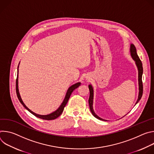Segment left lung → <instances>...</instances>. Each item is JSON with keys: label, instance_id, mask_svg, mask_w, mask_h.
<instances>
[{"label": "left lung", "instance_id": "1", "mask_svg": "<svg viewBox=\"0 0 154 154\" xmlns=\"http://www.w3.org/2000/svg\"><path fill=\"white\" fill-rule=\"evenodd\" d=\"M130 53H131V55L133 59L135 61L136 64L138 67V82H139V95H138V99L137 100V102L136 103H137L138 102V101L141 99L142 96H143V82H142V75H143V64L142 62L141 61V60L140 59L139 57L137 55V49L135 47V46L134 45H131L130 46ZM89 90H90V97H89V100H88V102H89V105H90V110L93 114V115L100 119V120H102L103 121V119L99 118L97 115H96V113H94V110H93V87L91 85H89Z\"/></svg>", "mask_w": 154, "mask_h": 154}]
</instances>
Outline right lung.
I'll list each match as a JSON object with an SVG mask.
<instances>
[{
  "label": "right lung",
  "instance_id": "obj_1",
  "mask_svg": "<svg viewBox=\"0 0 154 154\" xmlns=\"http://www.w3.org/2000/svg\"><path fill=\"white\" fill-rule=\"evenodd\" d=\"M17 77H18V69H17V79H16V94H17V98H18L19 100L22 103V105H23L27 109L29 112H30L34 116L39 118L42 119H45V120H52V119H55L57 118L58 117H59L61 115V113H63L64 108L66 106V103H68V102L69 100V97L71 96V94H72V91L80 85V83L79 82V83H77L72 85L71 86H70L69 88V89L68 90V91L66 93V95L65 98H64L63 103H61L60 106L57 109L55 112H53V113H51L49 115H39L36 114L34 112H32L30 109H29L26 106V105L24 103L23 100H22V99L20 98V94H19V90H18V80H17Z\"/></svg>",
  "mask_w": 154,
  "mask_h": 154
}]
</instances>
